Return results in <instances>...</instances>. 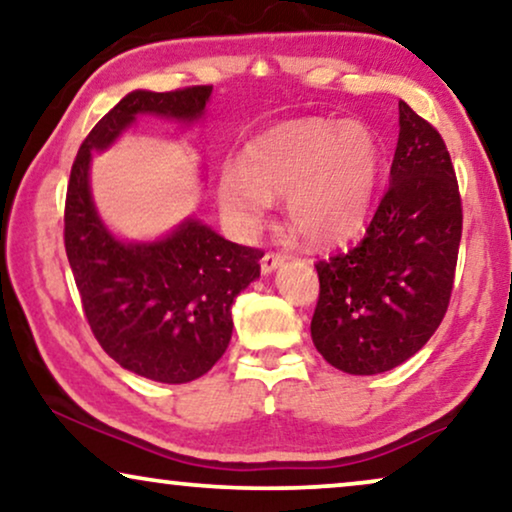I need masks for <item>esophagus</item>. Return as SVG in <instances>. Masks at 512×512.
<instances>
[{
	"instance_id": "1",
	"label": "esophagus",
	"mask_w": 512,
	"mask_h": 512,
	"mask_svg": "<svg viewBox=\"0 0 512 512\" xmlns=\"http://www.w3.org/2000/svg\"><path fill=\"white\" fill-rule=\"evenodd\" d=\"M284 261H286L284 254H275V251H268V254L261 258V272H263V275H270V272H275Z\"/></svg>"
}]
</instances>
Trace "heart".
Wrapping results in <instances>:
<instances>
[{
	"label": "heart",
	"instance_id": "b5f03b06",
	"mask_svg": "<svg viewBox=\"0 0 512 512\" xmlns=\"http://www.w3.org/2000/svg\"><path fill=\"white\" fill-rule=\"evenodd\" d=\"M382 170V139L368 123L300 118L249 142L244 165H223L216 193L240 228H254L272 195H284L286 221L300 237L335 242L368 216Z\"/></svg>",
	"mask_w": 512,
	"mask_h": 512
}]
</instances>
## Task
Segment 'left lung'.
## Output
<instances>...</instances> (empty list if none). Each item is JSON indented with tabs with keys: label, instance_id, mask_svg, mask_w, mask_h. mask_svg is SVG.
<instances>
[{
	"label": "left lung",
	"instance_id": "8db88e82",
	"mask_svg": "<svg viewBox=\"0 0 512 512\" xmlns=\"http://www.w3.org/2000/svg\"><path fill=\"white\" fill-rule=\"evenodd\" d=\"M389 188L352 249L317 263L312 342L333 368L377 375L422 349L443 321L461 242V198L443 137L398 102Z\"/></svg>",
	"mask_w": 512,
	"mask_h": 512
}]
</instances>
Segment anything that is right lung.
<instances>
[{"mask_svg": "<svg viewBox=\"0 0 512 512\" xmlns=\"http://www.w3.org/2000/svg\"><path fill=\"white\" fill-rule=\"evenodd\" d=\"M209 95L212 86L132 90L83 139L67 186L65 249L90 331L118 366L163 384L198 380L221 359L233 335L230 307L261 275L263 254L195 216L158 240H121L97 214L90 160L137 116L202 121Z\"/></svg>", "mask_w": 512, "mask_h": 512, "instance_id": "1", "label": "right lung"}]
</instances>
